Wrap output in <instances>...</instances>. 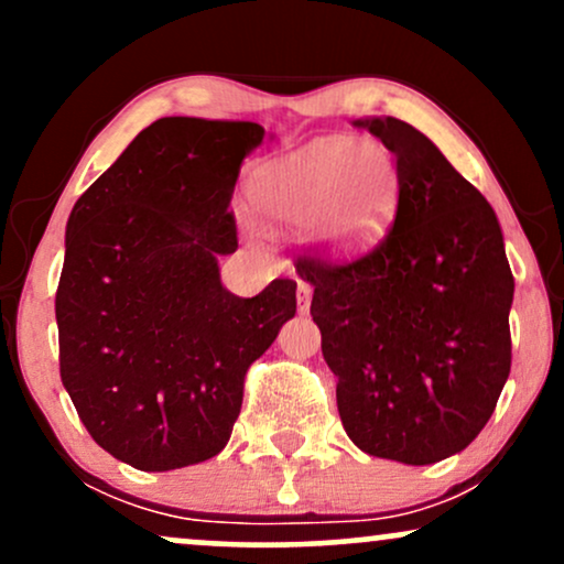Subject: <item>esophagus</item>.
I'll list each match as a JSON object with an SVG mask.
<instances>
[{"label":"esophagus","instance_id":"esophagus-1","mask_svg":"<svg viewBox=\"0 0 564 564\" xmlns=\"http://www.w3.org/2000/svg\"><path fill=\"white\" fill-rule=\"evenodd\" d=\"M310 302H313V286L300 281V286H296V310H300L302 315L310 313Z\"/></svg>","mask_w":564,"mask_h":564}]
</instances>
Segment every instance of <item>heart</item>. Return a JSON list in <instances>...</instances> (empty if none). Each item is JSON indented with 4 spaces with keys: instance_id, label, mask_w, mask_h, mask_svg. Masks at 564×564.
I'll return each instance as SVG.
<instances>
[{
    "instance_id": "b5f03b06",
    "label": "heart",
    "mask_w": 564,
    "mask_h": 564,
    "mask_svg": "<svg viewBox=\"0 0 564 564\" xmlns=\"http://www.w3.org/2000/svg\"><path fill=\"white\" fill-rule=\"evenodd\" d=\"M398 159L377 138L323 140L268 164L251 183L257 209L281 228H313L321 249L349 254L377 241L398 206Z\"/></svg>"
}]
</instances>
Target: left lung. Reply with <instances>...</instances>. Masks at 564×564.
Segmentation results:
<instances>
[{
	"mask_svg": "<svg viewBox=\"0 0 564 564\" xmlns=\"http://www.w3.org/2000/svg\"><path fill=\"white\" fill-rule=\"evenodd\" d=\"M398 159L392 228L358 260L300 257L345 432L368 456L424 467L464 451L511 368L514 296L494 206L426 134L358 119Z\"/></svg>",
	"mask_w": 564,
	"mask_h": 564,
	"instance_id": "1",
	"label": "left lung"
}]
</instances>
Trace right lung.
Masks as SVG:
<instances>
[{"instance_id": "add662e5", "label": "right lung", "mask_w": 564, "mask_h": 564, "mask_svg": "<svg viewBox=\"0 0 564 564\" xmlns=\"http://www.w3.org/2000/svg\"><path fill=\"white\" fill-rule=\"evenodd\" d=\"M254 121H153L70 209L55 294L61 379L82 424L142 471L228 445L249 366L296 313V281L251 300L219 281L238 249L230 198Z\"/></svg>"}]
</instances>
